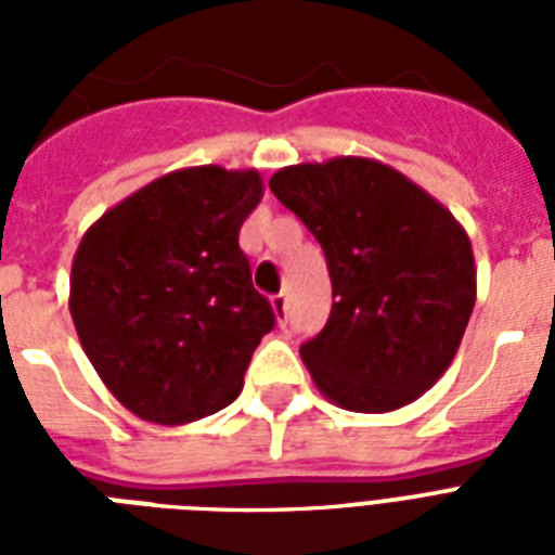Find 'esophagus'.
<instances>
[{"mask_svg": "<svg viewBox=\"0 0 555 555\" xmlns=\"http://www.w3.org/2000/svg\"><path fill=\"white\" fill-rule=\"evenodd\" d=\"M270 308H273V317H276L279 322L287 320V294L285 291L276 296H270Z\"/></svg>", "mask_w": 555, "mask_h": 555, "instance_id": "esophagus-1", "label": "esophagus"}]
</instances>
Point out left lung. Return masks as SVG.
Returning <instances> with one entry per match:
<instances>
[{"label": "left lung", "mask_w": 555, "mask_h": 555, "mask_svg": "<svg viewBox=\"0 0 555 555\" xmlns=\"http://www.w3.org/2000/svg\"><path fill=\"white\" fill-rule=\"evenodd\" d=\"M270 190L322 244L334 305L299 354L348 412L383 414L429 391L475 308L469 235L438 198L374 158L296 164Z\"/></svg>", "instance_id": "obj_1"}]
</instances>
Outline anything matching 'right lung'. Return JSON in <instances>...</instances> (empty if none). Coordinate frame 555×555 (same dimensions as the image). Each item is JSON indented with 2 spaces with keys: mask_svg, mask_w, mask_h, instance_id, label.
<instances>
[{
  "mask_svg": "<svg viewBox=\"0 0 555 555\" xmlns=\"http://www.w3.org/2000/svg\"><path fill=\"white\" fill-rule=\"evenodd\" d=\"M261 192L256 169H176L82 235L68 294L74 328L108 391L141 421L184 426L242 391L276 322L238 247Z\"/></svg>",
  "mask_w": 555,
  "mask_h": 555,
  "instance_id": "obj_1",
  "label": "right lung"
}]
</instances>
